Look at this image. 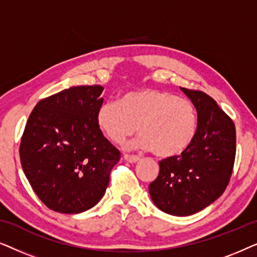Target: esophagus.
Instances as JSON below:
<instances>
[{"mask_svg": "<svg viewBox=\"0 0 257 257\" xmlns=\"http://www.w3.org/2000/svg\"><path fill=\"white\" fill-rule=\"evenodd\" d=\"M124 159L126 161H128V163L135 164V163H138V161L140 160V157H138V156H131V154H125Z\"/></svg>", "mask_w": 257, "mask_h": 257, "instance_id": "obj_1", "label": "esophagus"}]
</instances>
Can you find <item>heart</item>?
Returning <instances> with one entry per match:
<instances>
[{"label":"heart","instance_id":"obj_1","mask_svg":"<svg viewBox=\"0 0 257 257\" xmlns=\"http://www.w3.org/2000/svg\"><path fill=\"white\" fill-rule=\"evenodd\" d=\"M96 121L112 143L120 144L137 131L133 145L152 150L158 157L181 154L192 145L199 125L195 105L187 98L167 91L140 89L128 91L119 101L98 107Z\"/></svg>","mask_w":257,"mask_h":257}]
</instances>
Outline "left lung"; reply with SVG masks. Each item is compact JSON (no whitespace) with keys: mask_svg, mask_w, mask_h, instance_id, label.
I'll return each mask as SVG.
<instances>
[{"mask_svg":"<svg viewBox=\"0 0 257 257\" xmlns=\"http://www.w3.org/2000/svg\"><path fill=\"white\" fill-rule=\"evenodd\" d=\"M195 105L198 131L180 156L159 161V175L149 192L158 208L175 216H188L219 199L233 172L236 132L231 119L202 91L180 87Z\"/></svg>","mask_w":257,"mask_h":257,"instance_id":"1","label":"left lung"}]
</instances>
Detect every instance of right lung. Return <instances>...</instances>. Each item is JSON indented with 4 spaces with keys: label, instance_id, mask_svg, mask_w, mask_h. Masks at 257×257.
I'll use <instances>...</instances> for the list:
<instances>
[{
    "label": "right lung",
    "instance_id": "1",
    "mask_svg": "<svg viewBox=\"0 0 257 257\" xmlns=\"http://www.w3.org/2000/svg\"><path fill=\"white\" fill-rule=\"evenodd\" d=\"M100 85L72 86L38 101L20 145L24 174L48 208L85 212L103 198L120 152L98 127Z\"/></svg>",
    "mask_w": 257,
    "mask_h": 257
}]
</instances>
